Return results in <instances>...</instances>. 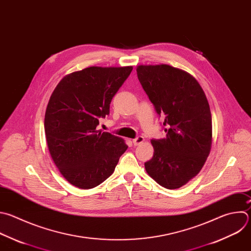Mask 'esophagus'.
<instances>
[{"label":"esophagus","mask_w":251,"mask_h":251,"mask_svg":"<svg viewBox=\"0 0 251 251\" xmlns=\"http://www.w3.org/2000/svg\"><path fill=\"white\" fill-rule=\"evenodd\" d=\"M144 141H145V138L143 137V136H138L137 138H135V139H133V144L135 145V146H138V145H140V144H142V143H144Z\"/></svg>","instance_id":"obj_1"}]
</instances>
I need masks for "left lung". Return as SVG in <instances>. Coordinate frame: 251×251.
Listing matches in <instances>:
<instances>
[{
    "instance_id": "left-lung-1",
    "label": "left lung",
    "mask_w": 251,
    "mask_h": 251,
    "mask_svg": "<svg viewBox=\"0 0 251 251\" xmlns=\"http://www.w3.org/2000/svg\"><path fill=\"white\" fill-rule=\"evenodd\" d=\"M138 78L164 116L165 139L151 140L152 157L145 162L147 174L160 186L177 189L195 177L212 148V116L206 95L189 73L173 66L140 65Z\"/></svg>"
}]
</instances>
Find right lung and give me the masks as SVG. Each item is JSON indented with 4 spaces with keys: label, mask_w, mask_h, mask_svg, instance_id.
<instances>
[{
    "label": "right lung",
    "mask_w": 251,
    "mask_h": 251,
    "mask_svg": "<svg viewBox=\"0 0 251 251\" xmlns=\"http://www.w3.org/2000/svg\"><path fill=\"white\" fill-rule=\"evenodd\" d=\"M132 66H93L66 75L48 101L44 129L50 155L72 185L91 189L107 179L127 150L125 141L98 130Z\"/></svg>",
    "instance_id": "add662e5"
}]
</instances>
